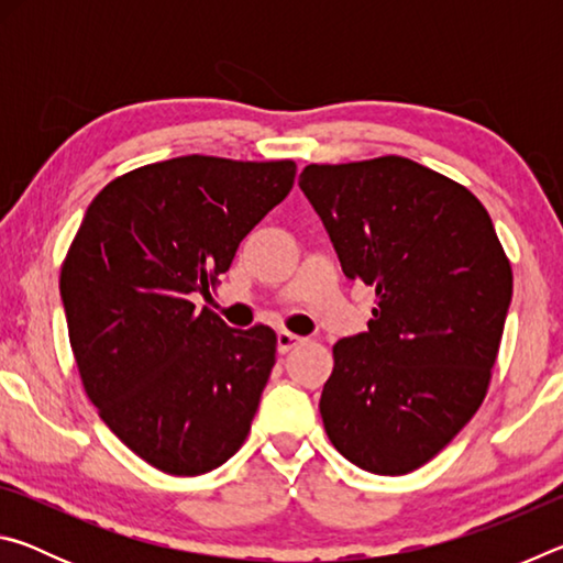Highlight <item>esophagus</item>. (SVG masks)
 Returning <instances> with one entry per match:
<instances>
[{
  "instance_id": "obj_1",
  "label": "esophagus",
  "mask_w": 563,
  "mask_h": 563,
  "mask_svg": "<svg viewBox=\"0 0 563 563\" xmlns=\"http://www.w3.org/2000/svg\"><path fill=\"white\" fill-rule=\"evenodd\" d=\"M300 342H302V338L292 335V332H288V330H280L278 332V352H280V355H285V352H290L292 347H298Z\"/></svg>"
}]
</instances>
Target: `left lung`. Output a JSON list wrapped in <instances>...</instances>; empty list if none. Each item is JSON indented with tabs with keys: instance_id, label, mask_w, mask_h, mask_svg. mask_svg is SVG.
Segmentation results:
<instances>
[{
	"instance_id": "obj_1",
	"label": "left lung",
	"mask_w": 563,
	"mask_h": 563,
	"mask_svg": "<svg viewBox=\"0 0 563 563\" xmlns=\"http://www.w3.org/2000/svg\"><path fill=\"white\" fill-rule=\"evenodd\" d=\"M300 188L342 273L375 288L367 332L332 347L320 415L335 450L373 474L440 454L487 395L511 265L476 196L402 156L310 164Z\"/></svg>"
}]
</instances>
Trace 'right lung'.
I'll return each mask as SVG.
<instances>
[{
  "label": "right lung",
  "mask_w": 563,
  "mask_h": 563,
  "mask_svg": "<svg viewBox=\"0 0 563 563\" xmlns=\"http://www.w3.org/2000/svg\"><path fill=\"white\" fill-rule=\"evenodd\" d=\"M292 180V161L178 156L113 178L76 231L59 292L84 389L161 472H211L251 432L278 338L228 328L196 298Z\"/></svg>",
  "instance_id": "1"
}]
</instances>
